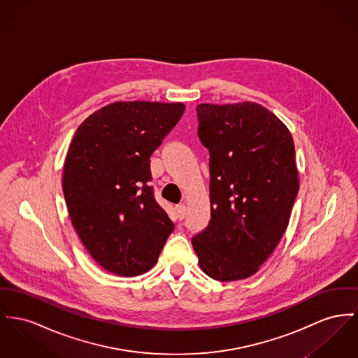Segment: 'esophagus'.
<instances>
[{"label":"esophagus","mask_w":358,"mask_h":358,"mask_svg":"<svg viewBox=\"0 0 358 358\" xmlns=\"http://www.w3.org/2000/svg\"><path fill=\"white\" fill-rule=\"evenodd\" d=\"M176 213H178V217H179L180 220H183V218L186 217V213H187V208H186V205H185V203L178 205V206H176Z\"/></svg>","instance_id":"1"}]
</instances>
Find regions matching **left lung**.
I'll return each mask as SVG.
<instances>
[{"label": "left lung", "instance_id": "1", "mask_svg": "<svg viewBox=\"0 0 358 358\" xmlns=\"http://www.w3.org/2000/svg\"><path fill=\"white\" fill-rule=\"evenodd\" d=\"M210 153V212L192 238L202 271L217 281L254 275L285 234L299 192L289 129L254 101L196 106Z\"/></svg>", "mask_w": 358, "mask_h": 358}]
</instances>
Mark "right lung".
Returning <instances> with one entry per match:
<instances>
[{
  "instance_id": "add662e5",
  "label": "right lung",
  "mask_w": 358,
  "mask_h": 358,
  "mask_svg": "<svg viewBox=\"0 0 358 358\" xmlns=\"http://www.w3.org/2000/svg\"><path fill=\"white\" fill-rule=\"evenodd\" d=\"M185 108L115 101L91 114L73 136L62 176L68 212L91 257L113 274L150 270L173 231L149 186V159Z\"/></svg>"
}]
</instances>
